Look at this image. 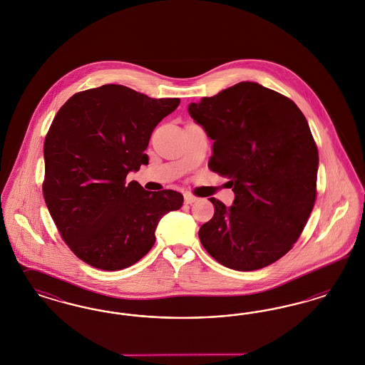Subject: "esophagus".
<instances>
[{
	"mask_svg": "<svg viewBox=\"0 0 365 365\" xmlns=\"http://www.w3.org/2000/svg\"><path fill=\"white\" fill-rule=\"evenodd\" d=\"M197 200H198V198H197V197H194V195H191V194H185V202H186L187 205L194 204Z\"/></svg>",
	"mask_w": 365,
	"mask_h": 365,
	"instance_id": "1",
	"label": "esophagus"
}]
</instances>
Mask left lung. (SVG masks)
<instances>
[{"label": "left lung", "instance_id": "1", "mask_svg": "<svg viewBox=\"0 0 365 365\" xmlns=\"http://www.w3.org/2000/svg\"><path fill=\"white\" fill-rule=\"evenodd\" d=\"M213 139L209 168L228 179L231 207L210 197L215 215L198 237L209 255L235 271L284 256L312 212L319 153L299 108L256 82H241L189 105Z\"/></svg>", "mask_w": 365, "mask_h": 365}]
</instances>
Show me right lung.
<instances>
[{"mask_svg": "<svg viewBox=\"0 0 365 365\" xmlns=\"http://www.w3.org/2000/svg\"><path fill=\"white\" fill-rule=\"evenodd\" d=\"M179 103L104 85L73 94L57 112L43 146V197L63 240L88 265L135 264L153 247L161 217L182 207L178 191L125 183L148 164L155 127Z\"/></svg>", "mask_w": 365, "mask_h": 365, "instance_id": "right-lung-1", "label": "right lung"}]
</instances>
